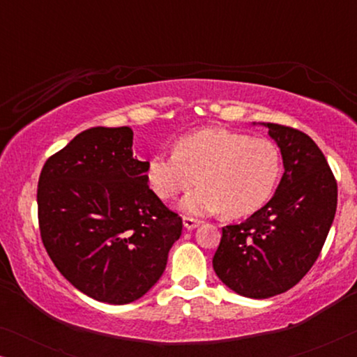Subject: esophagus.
<instances>
[{"mask_svg":"<svg viewBox=\"0 0 357 357\" xmlns=\"http://www.w3.org/2000/svg\"><path fill=\"white\" fill-rule=\"evenodd\" d=\"M199 222H202V221H198V219H193V218H183V227L187 229V231H192V229L198 227V226H199Z\"/></svg>","mask_w":357,"mask_h":357,"instance_id":"1","label":"esophagus"}]
</instances>
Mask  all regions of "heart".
<instances>
[{
  "instance_id": "b5f03b06",
  "label": "heart",
  "mask_w": 357,
  "mask_h": 357,
  "mask_svg": "<svg viewBox=\"0 0 357 357\" xmlns=\"http://www.w3.org/2000/svg\"><path fill=\"white\" fill-rule=\"evenodd\" d=\"M281 174V154L266 138L226 128H203L175 143L174 154L149 159L146 177L153 192L172 199L193 185L180 209L192 216L224 211L229 218L255 213L271 197Z\"/></svg>"
}]
</instances>
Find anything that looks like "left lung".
Masks as SVG:
<instances>
[{
  "instance_id": "1",
  "label": "left lung",
  "mask_w": 357,
  "mask_h": 357,
  "mask_svg": "<svg viewBox=\"0 0 357 357\" xmlns=\"http://www.w3.org/2000/svg\"><path fill=\"white\" fill-rule=\"evenodd\" d=\"M261 125L280 148L284 174L265 206L247 221L222 227L213 257L219 280L250 299L281 294L305 276L320 255L338 202L336 180L314 139L289 126Z\"/></svg>"
}]
</instances>
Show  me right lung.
Wrapping results in <instances>:
<instances>
[{
  "label": "right lung",
  "instance_id": "obj_1",
  "mask_svg": "<svg viewBox=\"0 0 357 357\" xmlns=\"http://www.w3.org/2000/svg\"><path fill=\"white\" fill-rule=\"evenodd\" d=\"M133 158V130H86L43 165L37 204L42 242L82 294L123 305L143 297L167 265L182 219L164 206Z\"/></svg>",
  "mask_w": 357,
  "mask_h": 357
}]
</instances>
